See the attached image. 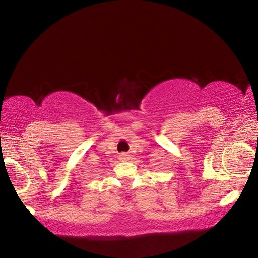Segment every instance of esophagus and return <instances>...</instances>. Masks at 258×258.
I'll list each match as a JSON object with an SVG mask.
<instances>
[{
  "label": "esophagus",
  "instance_id": "obj_1",
  "mask_svg": "<svg viewBox=\"0 0 258 258\" xmlns=\"http://www.w3.org/2000/svg\"><path fill=\"white\" fill-rule=\"evenodd\" d=\"M127 158H128L127 155H125V154H123V155L120 156V159H123V160H126V159H127Z\"/></svg>",
  "mask_w": 258,
  "mask_h": 258
}]
</instances>
